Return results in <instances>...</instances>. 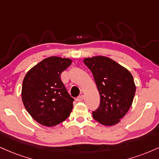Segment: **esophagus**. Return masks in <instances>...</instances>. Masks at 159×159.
<instances>
[{"label":"esophagus","instance_id":"1","mask_svg":"<svg viewBox=\"0 0 159 159\" xmlns=\"http://www.w3.org/2000/svg\"><path fill=\"white\" fill-rule=\"evenodd\" d=\"M84 96L83 95H80V96H78L77 98H76V101H82L84 100Z\"/></svg>","mask_w":159,"mask_h":159}]
</instances>
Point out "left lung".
<instances>
[{
    "instance_id": "1",
    "label": "left lung",
    "mask_w": 159,
    "mask_h": 159,
    "mask_svg": "<svg viewBox=\"0 0 159 159\" xmlns=\"http://www.w3.org/2000/svg\"><path fill=\"white\" fill-rule=\"evenodd\" d=\"M84 63L93 72L100 94V106L93 112V118L105 126L118 124L133 104L136 89L133 75L107 57L87 58Z\"/></svg>"
}]
</instances>
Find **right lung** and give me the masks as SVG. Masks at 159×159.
Segmentation results:
<instances>
[{
	"mask_svg": "<svg viewBox=\"0 0 159 159\" xmlns=\"http://www.w3.org/2000/svg\"><path fill=\"white\" fill-rule=\"evenodd\" d=\"M72 64L70 58L51 56L41 61L26 74L21 96L25 108L41 125L53 127L69 117L73 108L61 74Z\"/></svg>",
	"mask_w": 159,
	"mask_h": 159,
	"instance_id": "obj_1",
	"label": "right lung"
}]
</instances>
